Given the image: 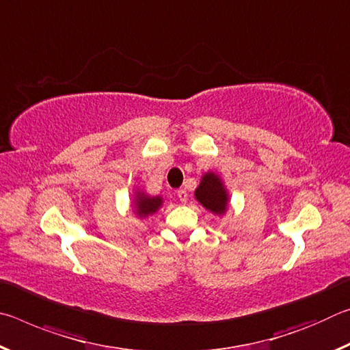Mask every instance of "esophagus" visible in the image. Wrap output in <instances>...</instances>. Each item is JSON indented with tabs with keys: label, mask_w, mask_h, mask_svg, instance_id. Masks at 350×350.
Instances as JSON below:
<instances>
[{
	"label": "esophagus",
	"mask_w": 350,
	"mask_h": 350,
	"mask_svg": "<svg viewBox=\"0 0 350 350\" xmlns=\"http://www.w3.org/2000/svg\"><path fill=\"white\" fill-rule=\"evenodd\" d=\"M177 198H179V200L182 204H185L187 200H188V193H187V189H179V191H177Z\"/></svg>",
	"instance_id": "obj_1"
}]
</instances>
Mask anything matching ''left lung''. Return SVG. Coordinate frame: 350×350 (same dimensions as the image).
Masks as SVG:
<instances>
[{
  "label": "left lung",
  "instance_id": "1",
  "mask_svg": "<svg viewBox=\"0 0 350 350\" xmlns=\"http://www.w3.org/2000/svg\"><path fill=\"white\" fill-rule=\"evenodd\" d=\"M194 198L213 215L224 216L228 210L230 196L227 188H225L221 176L213 173V171H208L202 176L199 187L194 191Z\"/></svg>",
  "mask_w": 350,
  "mask_h": 350
}]
</instances>
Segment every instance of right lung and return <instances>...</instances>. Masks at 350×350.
Returning <instances> with one entry per match:
<instances>
[{"label":"right lung","mask_w":350,"mask_h":350,"mask_svg":"<svg viewBox=\"0 0 350 350\" xmlns=\"http://www.w3.org/2000/svg\"><path fill=\"white\" fill-rule=\"evenodd\" d=\"M163 205V199L161 196H150L137 188L134 193L133 199V211L137 217H148L159 211V208Z\"/></svg>","instance_id":"right-lung-1"}]
</instances>
